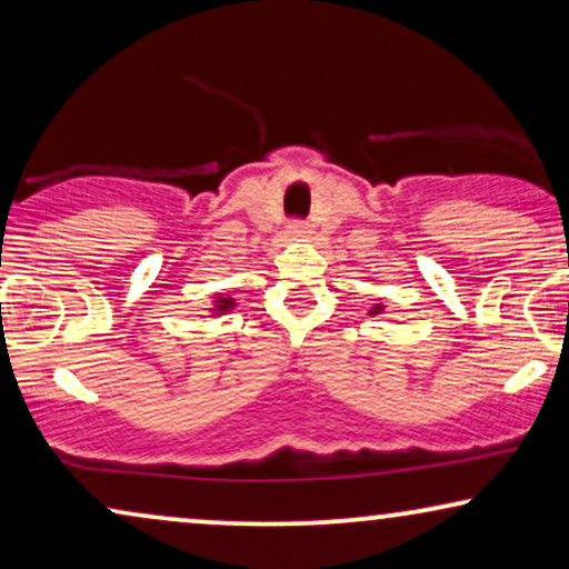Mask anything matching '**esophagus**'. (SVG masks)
<instances>
[{
    "label": "esophagus",
    "mask_w": 569,
    "mask_h": 569,
    "mask_svg": "<svg viewBox=\"0 0 569 569\" xmlns=\"http://www.w3.org/2000/svg\"><path fill=\"white\" fill-rule=\"evenodd\" d=\"M287 232H290L292 238H308L310 224L306 220H292L290 224H287Z\"/></svg>",
    "instance_id": "obj_1"
}]
</instances>
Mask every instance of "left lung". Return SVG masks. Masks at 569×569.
<instances>
[{"label":"left lung","instance_id":"8db88e82","mask_svg":"<svg viewBox=\"0 0 569 569\" xmlns=\"http://www.w3.org/2000/svg\"><path fill=\"white\" fill-rule=\"evenodd\" d=\"M380 310H383V306H376V308H372V313H380Z\"/></svg>","mask_w":569,"mask_h":569}]
</instances>
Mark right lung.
<instances>
[{
    "label": "right lung",
    "instance_id": "obj_1",
    "mask_svg": "<svg viewBox=\"0 0 569 569\" xmlns=\"http://www.w3.org/2000/svg\"><path fill=\"white\" fill-rule=\"evenodd\" d=\"M236 306V300L232 298H217L214 300V310H217V316H222V313H228V310Z\"/></svg>",
    "mask_w": 569,
    "mask_h": 569
}]
</instances>
